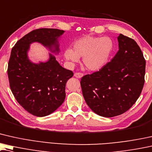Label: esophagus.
<instances>
[{
  "instance_id": "34e87169",
  "label": "esophagus",
  "mask_w": 152,
  "mask_h": 152,
  "mask_svg": "<svg viewBox=\"0 0 152 152\" xmlns=\"http://www.w3.org/2000/svg\"><path fill=\"white\" fill-rule=\"evenodd\" d=\"M74 76L75 77L77 78H81L83 76V74L81 73V72H75V73L74 74Z\"/></svg>"
}]
</instances>
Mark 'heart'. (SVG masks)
Masks as SVG:
<instances>
[{
  "label": "heart",
  "instance_id": "b5f03b06",
  "mask_svg": "<svg viewBox=\"0 0 152 152\" xmlns=\"http://www.w3.org/2000/svg\"><path fill=\"white\" fill-rule=\"evenodd\" d=\"M113 48L108 37L83 36L73 44V50H65L64 56L71 62H77L83 58V64L90 71H96L104 66Z\"/></svg>",
  "mask_w": 152,
  "mask_h": 152
}]
</instances>
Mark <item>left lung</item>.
Segmentation results:
<instances>
[{
  "label": "left lung",
  "mask_w": 152,
  "mask_h": 152,
  "mask_svg": "<svg viewBox=\"0 0 152 152\" xmlns=\"http://www.w3.org/2000/svg\"><path fill=\"white\" fill-rule=\"evenodd\" d=\"M117 39L118 50L111 61L80 81L87 105L103 117L128 110L139 97L145 83V60L139 46L123 34Z\"/></svg>",
  "instance_id": "1"
}]
</instances>
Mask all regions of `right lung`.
<instances>
[{"instance_id":"1","label":"right lung","mask_w":152,"mask_h":152,"mask_svg":"<svg viewBox=\"0 0 152 152\" xmlns=\"http://www.w3.org/2000/svg\"><path fill=\"white\" fill-rule=\"evenodd\" d=\"M64 33L57 28H38L19 39L12 49L7 69L11 91L19 104L34 116L49 115L62 104L66 83L73 72L60 66L51 53L46 62L33 63L27 55L30 45L40 43L58 54V38Z\"/></svg>"}]
</instances>
